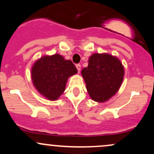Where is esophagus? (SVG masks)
<instances>
[{
  "instance_id": "1",
  "label": "esophagus",
  "mask_w": 154,
  "mask_h": 154,
  "mask_svg": "<svg viewBox=\"0 0 154 154\" xmlns=\"http://www.w3.org/2000/svg\"><path fill=\"white\" fill-rule=\"evenodd\" d=\"M76 67H77V70H78V72H80V69H81V65L79 64V63H78V64L76 65Z\"/></svg>"
}]
</instances>
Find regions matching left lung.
Masks as SVG:
<instances>
[{"label": "left lung", "mask_w": 154, "mask_h": 154, "mask_svg": "<svg viewBox=\"0 0 154 154\" xmlns=\"http://www.w3.org/2000/svg\"><path fill=\"white\" fill-rule=\"evenodd\" d=\"M88 61V66L81 72L88 93L95 101H106L121 86L125 75L122 63L108 54H94Z\"/></svg>", "instance_id": "obj_1"}]
</instances>
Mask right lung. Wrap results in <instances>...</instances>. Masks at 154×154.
I'll return each mask as SVG.
<instances>
[{"label": "right lung", "instance_id": "obj_1", "mask_svg": "<svg viewBox=\"0 0 154 154\" xmlns=\"http://www.w3.org/2000/svg\"><path fill=\"white\" fill-rule=\"evenodd\" d=\"M77 73L75 64L61 55L44 56L35 61L31 77L35 88L47 99L56 100L65 91L67 79Z\"/></svg>", "mask_w": 154, "mask_h": 154}]
</instances>
